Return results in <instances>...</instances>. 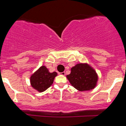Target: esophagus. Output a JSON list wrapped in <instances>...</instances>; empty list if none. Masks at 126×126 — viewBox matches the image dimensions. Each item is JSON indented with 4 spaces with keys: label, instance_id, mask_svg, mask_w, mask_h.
<instances>
[{
    "label": "esophagus",
    "instance_id": "obj_1",
    "mask_svg": "<svg viewBox=\"0 0 126 126\" xmlns=\"http://www.w3.org/2000/svg\"><path fill=\"white\" fill-rule=\"evenodd\" d=\"M59 75H63V76H64V75H65V72H59Z\"/></svg>",
    "mask_w": 126,
    "mask_h": 126
}]
</instances>
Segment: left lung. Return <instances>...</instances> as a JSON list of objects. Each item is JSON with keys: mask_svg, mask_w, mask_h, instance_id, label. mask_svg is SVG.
I'll use <instances>...</instances> for the list:
<instances>
[{"mask_svg": "<svg viewBox=\"0 0 126 126\" xmlns=\"http://www.w3.org/2000/svg\"><path fill=\"white\" fill-rule=\"evenodd\" d=\"M69 82L79 91H90L96 86L98 79L96 71L87 63H78L66 76Z\"/></svg>", "mask_w": 126, "mask_h": 126, "instance_id": "8db88e82", "label": "left lung"}]
</instances>
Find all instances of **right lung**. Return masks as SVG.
<instances>
[{"label":"right lung","instance_id":"add662e5","mask_svg":"<svg viewBox=\"0 0 126 126\" xmlns=\"http://www.w3.org/2000/svg\"><path fill=\"white\" fill-rule=\"evenodd\" d=\"M57 75L56 72L50 73L46 66H42L30 77L31 86L38 92H44L51 86Z\"/></svg>","mask_w":126,"mask_h":126}]
</instances>
